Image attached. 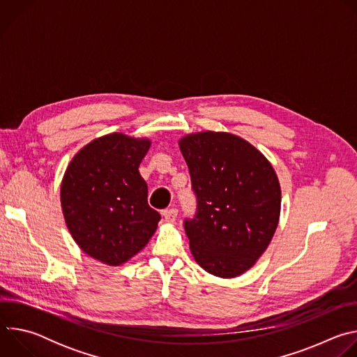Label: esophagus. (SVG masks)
<instances>
[{"instance_id": "34e87169", "label": "esophagus", "mask_w": 357, "mask_h": 357, "mask_svg": "<svg viewBox=\"0 0 357 357\" xmlns=\"http://www.w3.org/2000/svg\"><path fill=\"white\" fill-rule=\"evenodd\" d=\"M162 215H164L165 222H168V223H174V222L176 220L178 211H176L175 208H172V209H167V211H164V212H162Z\"/></svg>"}]
</instances>
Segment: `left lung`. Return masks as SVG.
<instances>
[{"mask_svg": "<svg viewBox=\"0 0 357 357\" xmlns=\"http://www.w3.org/2000/svg\"><path fill=\"white\" fill-rule=\"evenodd\" d=\"M196 212L183 222L190 251L208 273L231 278L266 251L280 219L278 178L259 149L240 137L205 131L179 141Z\"/></svg>", "mask_w": 357, "mask_h": 357, "instance_id": "8db88e82", "label": "left lung"}]
</instances>
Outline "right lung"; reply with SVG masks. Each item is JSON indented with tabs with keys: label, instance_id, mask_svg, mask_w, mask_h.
<instances>
[{
	"label": "right lung",
	"instance_id": "add662e5",
	"mask_svg": "<svg viewBox=\"0 0 357 357\" xmlns=\"http://www.w3.org/2000/svg\"><path fill=\"white\" fill-rule=\"evenodd\" d=\"M151 142L109 134L80 149L62 186V211L75 241L90 257L120 266L142 250L161 215L148 205L138 167Z\"/></svg>",
	"mask_w": 357,
	"mask_h": 357
}]
</instances>
